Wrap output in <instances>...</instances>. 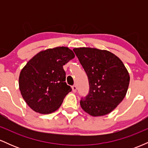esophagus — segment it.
I'll use <instances>...</instances> for the list:
<instances>
[{"mask_svg": "<svg viewBox=\"0 0 148 148\" xmlns=\"http://www.w3.org/2000/svg\"><path fill=\"white\" fill-rule=\"evenodd\" d=\"M72 91L74 92H76V89H77V87H76V86H75V85H74V86H73L72 87Z\"/></svg>", "mask_w": 148, "mask_h": 148, "instance_id": "esophagus-1", "label": "esophagus"}]
</instances>
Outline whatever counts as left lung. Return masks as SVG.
<instances>
[{
  "label": "left lung",
  "mask_w": 148,
  "mask_h": 148,
  "mask_svg": "<svg viewBox=\"0 0 148 148\" xmlns=\"http://www.w3.org/2000/svg\"><path fill=\"white\" fill-rule=\"evenodd\" d=\"M87 74L90 90L80 105L92 116L108 114L127 94L130 76L123 61L113 53L90 47L73 49Z\"/></svg>",
  "instance_id": "8db88e82"
}]
</instances>
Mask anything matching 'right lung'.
I'll return each instance as SVG.
<instances>
[{
	"instance_id": "1",
	"label": "right lung",
	"mask_w": 148,
	"mask_h": 148,
	"mask_svg": "<svg viewBox=\"0 0 148 148\" xmlns=\"http://www.w3.org/2000/svg\"><path fill=\"white\" fill-rule=\"evenodd\" d=\"M75 57L68 47L48 49L37 53L21 69L18 78L21 94L34 111L49 114L60 108L72 88L65 82L62 66Z\"/></svg>"
}]
</instances>
